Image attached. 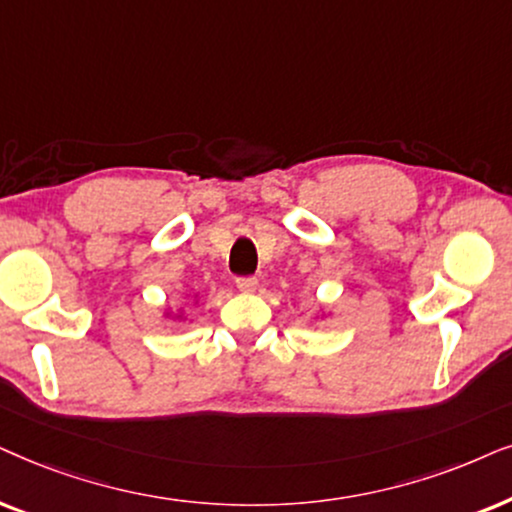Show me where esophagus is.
I'll use <instances>...</instances> for the list:
<instances>
[{
  "mask_svg": "<svg viewBox=\"0 0 512 512\" xmlns=\"http://www.w3.org/2000/svg\"><path fill=\"white\" fill-rule=\"evenodd\" d=\"M236 288L241 292H252L257 288V278L255 276H238L236 278Z\"/></svg>",
  "mask_w": 512,
  "mask_h": 512,
  "instance_id": "esophagus-1",
  "label": "esophagus"
}]
</instances>
